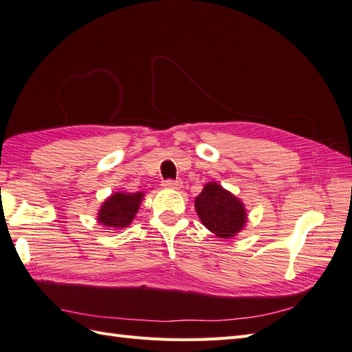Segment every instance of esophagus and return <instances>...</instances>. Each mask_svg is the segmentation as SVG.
Masks as SVG:
<instances>
[{"mask_svg": "<svg viewBox=\"0 0 352 352\" xmlns=\"http://www.w3.org/2000/svg\"><path fill=\"white\" fill-rule=\"evenodd\" d=\"M162 186L166 187V188H182L183 183L179 182V179H165L164 184H162Z\"/></svg>", "mask_w": 352, "mask_h": 352, "instance_id": "obj_1", "label": "esophagus"}]
</instances>
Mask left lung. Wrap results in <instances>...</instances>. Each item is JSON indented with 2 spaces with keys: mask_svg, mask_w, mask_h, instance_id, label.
Instances as JSON below:
<instances>
[{
  "mask_svg": "<svg viewBox=\"0 0 352 352\" xmlns=\"http://www.w3.org/2000/svg\"><path fill=\"white\" fill-rule=\"evenodd\" d=\"M195 208L204 226L223 239L238 235L247 223L244 204L215 182L204 186L195 199Z\"/></svg>",
  "mask_w": 352,
  "mask_h": 352,
  "instance_id": "left-lung-1",
  "label": "left lung"
}]
</instances>
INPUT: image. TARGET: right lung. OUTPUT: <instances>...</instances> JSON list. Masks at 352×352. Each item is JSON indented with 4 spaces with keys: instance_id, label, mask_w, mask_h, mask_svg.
I'll use <instances>...</instances> for the list:
<instances>
[{
    "instance_id": "right-lung-1",
    "label": "right lung",
    "mask_w": 352,
    "mask_h": 352,
    "mask_svg": "<svg viewBox=\"0 0 352 352\" xmlns=\"http://www.w3.org/2000/svg\"><path fill=\"white\" fill-rule=\"evenodd\" d=\"M144 193L117 192L107 197L98 211V221L105 228L123 229L128 228L137 215Z\"/></svg>"
}]
</instances>
